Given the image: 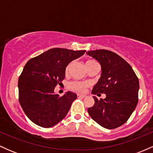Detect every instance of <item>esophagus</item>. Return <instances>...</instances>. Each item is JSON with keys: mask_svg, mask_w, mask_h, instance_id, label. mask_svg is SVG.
<instances>
[{"mask_svg": "<svg viewBox=\"0 0 153 153\" xmlns=\"http://www.w3.org/2000/svg\"><path fill=\"white\" fill-rule=\"evenodd\" d=\"M77 96H78V98H79V99H83V98L85 97V95H82V94H78L77 95Z\"/></svg>", "mask_w": 153, "mask_h": 153, "instance_id": "34e87169", "label": "esophagus"}]
</instances>
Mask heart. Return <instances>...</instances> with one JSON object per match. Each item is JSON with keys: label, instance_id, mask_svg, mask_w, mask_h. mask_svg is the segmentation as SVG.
Returning <instances> with one entry per match:
<instances>
[{"label": "heart", "instance_id": "b5f03b06", "mask_svg": "<svg viewBox=\"0 0 153 153\" xmlns=\"http://www.w3.org/2000/svg\"><path fill=\"white\" fill-rule=\"evenodd\" d=\"M97 63L98 62H96V60H94V59H87V60L85 61V66H86V68H88V67L91 66L95 64H97ZM71 63H69V64L66 66L65 73H68L70 68H71ZM88 86V84L87 82H80V81H74L71 82L69 85L70 88H71L72 91H74L75 92H78V93L85 92V89H86V88Z\"/></svg>", "mask_w": 153, "mask_h": 153}]
</instances>
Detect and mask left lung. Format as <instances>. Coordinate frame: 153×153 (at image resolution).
Masks as SVG:
<instances>
[{
    "label": "left lung",
    "mask_w": 153,
    "mask_h": 153,
    "mask_svg": "<svg viewBox=\"0 0 153 153\" xmlns=\"http://www.w3.org/2000/svg\"><path fill=\"white\" fill-rule=\"evenodd\" d=\"M86 53L101 66V78L92 94L106 96L100 100L94 96V105L88 112L101 127L109 129L120 127L129 119L138 103L137 76L127 61L111 51L97 50Z\"/></svg>",
    "instance_id": "obj_1"
}]
</instances>
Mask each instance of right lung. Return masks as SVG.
<instances>
[{
    "label": "right lung",
    "instance_id": "add662e5",
    "mask_svg": "<svg viewBox=\"0 0 153 153\" xmlns=\"http://www.w3.org/2000/svg\"><path fill=\"white\" fill-rule=\"evenodd\" d=\"M85 52L53 48L26 62L19 78V100L31 122L49 128L65 117L77 95L68 91L59 96L54 88L64 80L66 66Z\"/></svg>",
    "mask_w": 153,
    "mask_h": 153
}]
</instances>
